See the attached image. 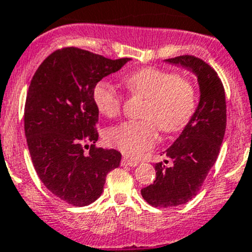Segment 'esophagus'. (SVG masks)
Instances as JSON below:
<instances>
[{
	"instance_id": "esophagus-1",
	"label": "esophagus",
	"mask_w": 252,
	"mask_h": 252,
	"mask_svg": "<svg viewBox=\"0 0 252 252\" xmlns=\"http://www.w3.org/2000/svg\"><path fill=\"white\" fill-rule=\"evenodd\" d=\"M139 164V161L135 159H130L128 157H123L122 159V166H129V167H136Z\"/></svg>"
}]
</instances>
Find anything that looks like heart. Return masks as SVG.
<instances>
[{
  "mask_svg": "<svg viewBox=\"0 0 252 252\" xmlns=\"http://www.w3.org/2000/svg\"><path fill=\"white\" fill-rule=\"evenodd\" d=\"M130 93L145 98L142 121L126 122L107 131L111 146L129 157H139L158 141L157 128L166 134L179 131L190 122L196 110V91L192 84L175 73L147 67L123 78ZM93 101L101 114L114 117L121 112L122 96L107 80L96 83Z\"/></svg>",
  "mask_w": 252,
  "mask_h": 252,
  "instance_id": "b5f03b06",
  "label": "heart"
}]
</instances>
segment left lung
Here are the masks:
<instances>
[{
	"instance_id": "left-lung-1",
	"label": "left lung",
	"mask_w": 252,
	"mask_h": 252,
	"mask_svg": "<svg viewBox=\"0 0 252 252\" xmlns=\"http://www.w3.org/2000/svg\"><path fill=\"white\" fill-rule=\"evenodd\" d=\"M164 62L195 74L200 98L194 116L166 150V156L171 162L164 159L155 164L156 179L141 189L144 200L155 207L183 205L197 194L216 163L227 124L224 88L217 73L207 63L188 55Z\"/></svg>"
}]
</instances>
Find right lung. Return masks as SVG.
I'll return each instance as SVG.
<instances>
[{
    "label": "right lung",
    "mask_w": 252,
    "mask_h": 252,
    "mask_svg": "<svg viewBox=\"0 0 252 252\" xmlns=\"http://www.w3.org/2000/svg\"><path fill=\"white\" fill-rule=\"evenodd\" d=\"M129 61L65 47L51 53L32 79L24 129L32 164L45 187L69 205L97 200L107 174L119 166L121 152L95 147L98 111L93 89Z\"/></svg>",
    "instance_id": "obj_1"
}]
</instances>
